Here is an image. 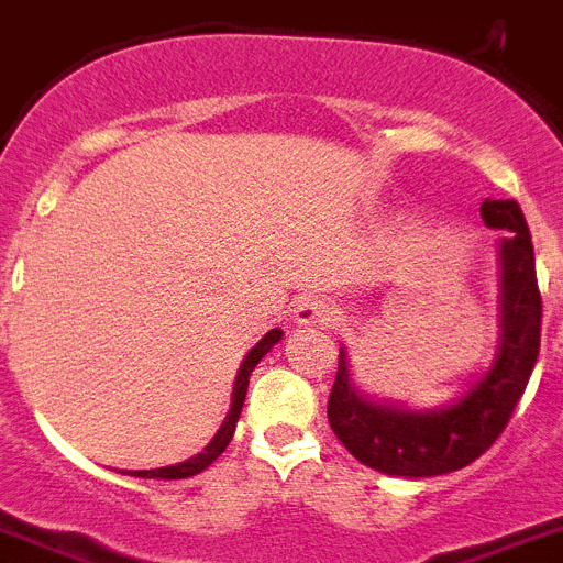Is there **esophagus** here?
Returning <instances> with one entry per match:
<instances>
[{"label":"esophagus","mask_w":563,"mask_h":563,"mask_svg":"<svg viewBox=\"0 0 563 563\" xmlns=\"http://www.w3.org/2000/svg\"><path fill=\"white\" fill-rule=\"evenodd\" d=\"M294 319L297 324H335L338 321V308L324 297H302L294 305Z\"/></svg>","instance_id":"esophagus-1"}]
</instances>
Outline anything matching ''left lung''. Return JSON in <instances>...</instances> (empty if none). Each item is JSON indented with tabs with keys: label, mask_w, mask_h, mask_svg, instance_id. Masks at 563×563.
I'll return each instance as SVG.
<instances>
[{
	"label": "left lung",
	"mask_w": 563,
	"mask_h": 563,
	"mask_svg": "<svg viewBox=\"0 0 563 563\" xmlns=\"http://www.w3.org/2000/svg\"><path fill=\"white\" fill-rule=\"evenodd\" d=\"M484 225L504 228V335L493 368L465 396L445 409L409 412L365 401L349 382L346 354H338L327 418L343 449L387 476L429 478L476 462L509 423L526 393L542 338V294L537 283L533 244L517 200H484Z\"/></svg>",
	"instance_id": "left-lung-1"
}]
</instances>
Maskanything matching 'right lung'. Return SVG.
Masks as SVG:
<instances>
[{"label": "right lung", "instance_id": "right-lung-1", "mask_svg": "<svg viewBox=\"0 0 563 563\" xmlns=\"http://www.w3.org/2000/svg\"><path fill=\"white\" fill-rule=\"evenodd\" d=\"M280 335H283L280 330H269L258 343H255L253 349H250L247 357H244V363H242V368H239L236 387H233L231 412H228V418L222 420V427H220V432L214 434V440H211V443L206 445L198 456H192V460H187V462H178V465H170V467H156V471H134L131 476H136V478H189V476H195V473L206 471V467H209L211 462H214L217 456L228 449V443H231L233 432H236V420H239V415H242V407H244V396H247L250 374H253V368L258 365V360L264 357V354L269 352L277 341H280Z\"/></svg>", "mask_w": 563, "mask_h": 563}]
</instances>
